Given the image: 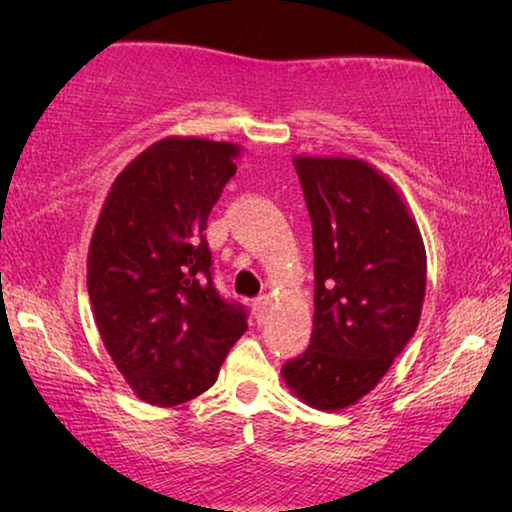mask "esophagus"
<instances>
[{
	"label": "esophagus",
	"instance_id": "obj_1",
	"mask_svg": "<svg viewBox=\"0 0 512 512\" xmlns=\"http://www.w3.org/2000/svg\"><path fill=\"white\" fill-rule=\"evenodd\" d=\"M268 305H270V296H258L254 303H251V310H254L256 319L265 317V312H268Z\"/></svg>",
	"mask_w": 512,
	"mask_h": 512
}]
</instances>
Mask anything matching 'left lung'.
<instances>
[{
  "label": "left lung",
  "instance_id": "obj_1",
  "mask_svg": "<svg viewBox=\"0 0 512 512\" xmlns=\"http://www.w3.org/2000/svg\"><path fill=\"white\" fill-rule=\"evenodd\" d=\"M312 219L314 328L282 366L300 401L354 405L417 331L426 289L422 235L396 188L356 158H296Z\"/></svg>",
  "mask_w": 512,
  "mask_h": 512
}]
</instances>
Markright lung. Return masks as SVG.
Instances as JSON below:
<instances>
[{
    "label": "right lung",
    "instance_id": "add662e5",
    "mask_svg": "<svg viewBox=\"0 0 512 512\" xmlns=\"http://www.w3.org/2000/svg\"><path fill=\"white\" fill-rule=\"evenodd\" d=\"M235 144L167 137L118 174L88 251V296L116 368L142 401L207 391L247 310L214 286L205 228L237 165Z\"/></svg>",
    "mask_w": 512,
    "mask_h": 512
}]
</instances>
